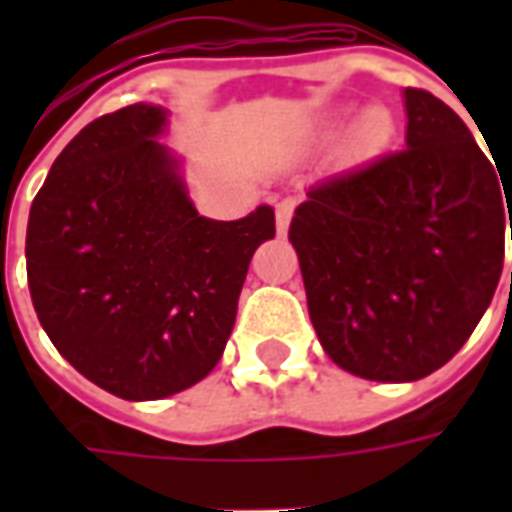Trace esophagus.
<instances>
[{
	"mask_svg": "<svg viewBox=\"0 0 512 512\" xmlns=\"http://www.w3.org/2000/svg\"><path fill=\"white\" fill-rule=\"evenodd\" d=\"M290 216H293V200H279L277 202V233L279 235L288 233Z\"/></svg>",
	"mask_w": 512,
	"mask_h": 512,
	"instance_id": "34e87169",
	"label": "esophagus"
}]
</instances>
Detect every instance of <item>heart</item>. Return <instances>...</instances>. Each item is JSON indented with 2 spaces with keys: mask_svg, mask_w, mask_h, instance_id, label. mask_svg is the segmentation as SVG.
Segmentation results:
<instances>
[{
  "mask_svg": "<svg viewBox=\"0 0 512 512\" xmlns=\"http://www.w3.org/2000/svg\"><path fill=\"white\" fill-rule=\"evenodd\" d=\"M392 136V117L384 109H367L365 117L359 120V139L370 147L384 145Z\"/></svg>",
  "mask_w": 512,
  "mask_h": 512,
  "instance_id": "obj_1",
  "label": "heart"
}]
</instances>
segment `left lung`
Returning a JSON list of instances; mask_svg holds the SVG:
<instances>
[{"label": "left lung", "mask_w": 512, "mask_h": 512, "mask_svg": "<svg viewBox=\"0 0 512 512\" xmlns=\"http://www.w3.org/2000/svg\"><path fill=\"white\" fill-rule=\"evenodd\" d=\"M403 106L406 150L312 186L288 233L323 351L389 384L461 351L494 299L507 224L512 233V178L496 175L461 117L414 87Z\"/></svg>", "instance_id": "left-lung-1"}]
</instances>
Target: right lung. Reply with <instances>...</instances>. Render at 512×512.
Here are the masks:
<instances>
[{"mask_svg":"<svg viewBox=\"0 0 512 512\" xmlns=\"http://www.w3.org/2000/svg\"><path fill=\"white\" fill-rule=\"evenodd\" d=\"M158 104L84 126L51 164L27 224L40 326L84 378L123 400H161L219 365L274 208L197 213Z\"/></svg>","mask_w":512,"mask_h":512,"instance_id":"add662e5","label":"right lung"}]
</instances>
